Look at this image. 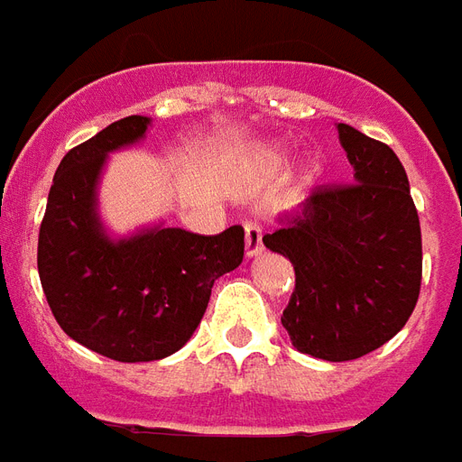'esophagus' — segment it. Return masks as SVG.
<instances>
[{"label": "esophagus", "instance_id": "obj_1", "mask_svg": "<svg viewBox=\"0 0 462 462\" xmlns=\"http://www.w3.org/2000/svg\"><path fill=\"white\" fill-rule=\"evenodd\" d=\"M263 251V226L248 221L245 224V255H258Z\"/></svg>", "mask_w": 462, "mask_h": 462}]
</instances>
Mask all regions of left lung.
I'll use <instances>...</instances> for the list:
<instances>
[{
    "instance_id": "8db88e82",
    "label": "left lung",
    "mask_w": 462,
    "mask_h": 462,
    "mask_svg": "<svg viewBox=\"0 0 462 462\" xmlns=\"http://www.w3.org/2000/svg\"><path fill=\"white\" fill-rule=\"evenodd\" d=\"M355 181L312 191L263 244L295 268L282 328L302 355L349 362L379 349L419 302L423 251L406 170L389 144L337 125Z\"/></svg>"
}]
</instances>
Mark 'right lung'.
<instances>
[{"instance_id": "obj_1", "label": "right lung", "mask_w": 462, "mask_h": 462, "mask_svg": "<svg viewBox=\"0 0 462 462\" xmlns=\"http://www.w3.org/2000/svg\"><path fill=\"white\" fill-rule=\"evenodd\" d=\"M130 116L60 160L39 228V278L60 329L116 362H154L187 345L214 281L244 261V226L217 236L154 228L113 244L96 218V181L110 150L140 140Z\"/></svg>"}]
</instances>
